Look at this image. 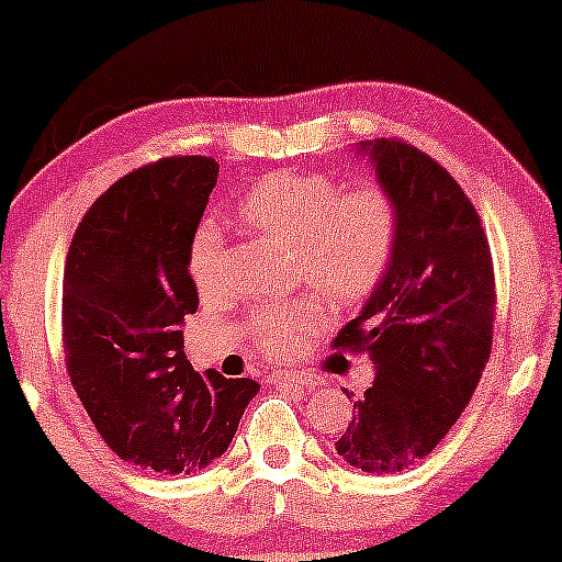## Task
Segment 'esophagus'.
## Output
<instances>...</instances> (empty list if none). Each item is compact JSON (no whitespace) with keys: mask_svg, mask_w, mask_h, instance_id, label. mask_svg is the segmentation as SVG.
I'll list each match as a JSON object with an SVG mask.
<instances>
[{"mask_svg":"<svg viewBox=\"0 0 562 562\" xmlns=\"http://www.w3.org/2000/svg\"><path fill=\"white\" fill-rule=\"evenodd\" d=\"M272 383L282 385V389L314 391L319 389L322 380L317 375H308V372H277V375H272Z\"/></svg>","mask_w":562,"mask_h":562,"instance_id":"esophagus-1","label":"esophagus"}]
</instances>
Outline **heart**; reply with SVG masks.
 Masks as SVG:
<instances>
[{"instance_id": "heart-1", "label": "heart", "mask_w": 562, "mask_h": 562, "mask_svg": "<svg viewBox=\"0 0 562 562\" xmlns=\"http://www.w3.org/2000/svg\"><path fill=\"white\" fill-rule=\"evenodd\" d=\"M243 229L293 248L299 280L330 308H357L389 274L398 245V205L385 187H348L327 173L280 171L237 203ZM190 277L203 295L224 282V245L214 227H200L190 243ZM314 303L293 301L263 308L250 335L267 357H288L317 330Z\"/></svg>"}]
</instances>
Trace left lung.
<instances>
[{
  "mask_svg": "<svg viewBox=\"0 0 562 562\" xmlns=\"http://www.w3.org/2000/svg\"><path fill=\"white\" fill-rule=\"evenodd\" d=\"M398 205L393 263L333 346L367 351L375 380L346 391L353 417L335 451L364 473H398L460 420L492 353L494 267L481 218L443 166L402 139L357 142Z\"/></svg>",
  "mask_w": 562,
  "mask_h": 562,
  "instance_id": "left-lung-1",
  "label": "left lung"
}]
</instances>
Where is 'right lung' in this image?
Here are the masks:
<instances>
[{
  "mask_svg": "<svg viewBox=\"0 0 562 562\" xmlns=\"http://www.w3.org/2000/svg\"><path fill=\"white\" fill-rule=\"evenodd\" d=\"M216 177L214 158L184 156L119 179L87 211L66 261L70 383L108 447L160 475L218 460L261 389L200 375L184 357V317L198 312L187 259Z\"/></svg>",
  "mask_w": 562,
  "mask_h": 562,
  "instance_id": "add662e5",
  "label": "right lung"
}]
</instances>
